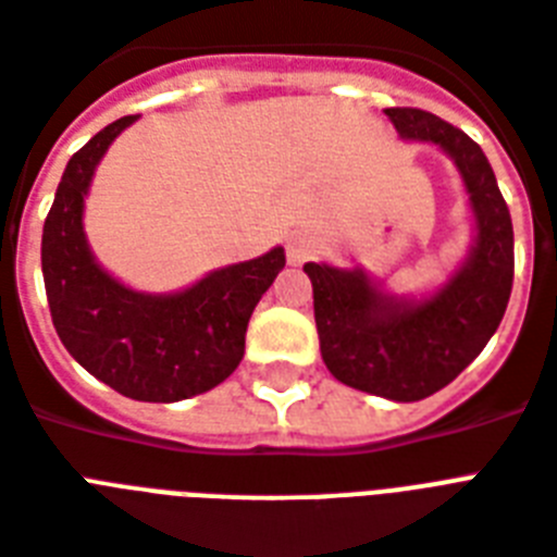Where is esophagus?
I'll return each instance as SVG.
<instances>
[{"label": "esophagus", "instance_id": "obj_1", "mask_svg": "<svg viewBox=\"0 0 557 557\" xmlns=\"http://www.w3.org/2000/svg\"><path fill=\"white\" fill-rule=\"evenodd\" d=\"M314 248H318V239H314V236L309 234V231H295V234L288 236V243H286L288 262H295V265H300V262L312 257Z\"/></svg>", "mask_w": 557, "mask_h": 557}]
</instances>
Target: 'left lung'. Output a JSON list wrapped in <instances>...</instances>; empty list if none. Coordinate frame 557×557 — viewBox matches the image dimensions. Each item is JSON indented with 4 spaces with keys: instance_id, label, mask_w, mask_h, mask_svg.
Here are the masks:
<instances>
[{
    "instance_id": "1",
    "label": "left lung",
    "mask_w": 557,
    "mask_h": 557,
    "mask_svg": "<svg viewBox=\"0 0 557 557\" xmlns=\"http://www.w3.org/2000/svg\"><path fill=\"white\" fill-rule=\"evenodd\" d=\"M405 141L436 144L457 164L474 213L466 262L433 295L384 292L361 269L306 262L326 370L347 387L419 401L457 379L488 344L509 306L515 231L494 170L462 129L424 109H384Z\"/></svg>"
}]
</instances>
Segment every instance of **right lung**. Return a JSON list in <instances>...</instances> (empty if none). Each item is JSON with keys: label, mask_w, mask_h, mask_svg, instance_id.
Segmentation results:
<instances>
[{"label": "right lung", "mask_w": 557, "mask_h": 557, "mask_svg": "<svg viewBox=\"0 0 557 557\" xmlns=\"http://www.w3.org/2000/svg\"><path fill=\"white\" fill-rule=\"evenodd\" d=\"M138 115L117 117L74 152L42 227V280L69 356L135 401L208 393L239 367L253 306L283 265V248L210 271L173 295H147L100 269L83 234V201L103 152Z\"/></svg>", "instance_id": "1"}]
</instances>
